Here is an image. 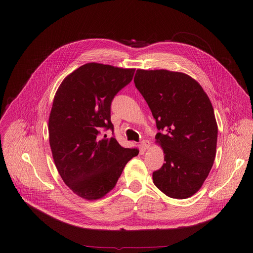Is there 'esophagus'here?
Returning a JSON list of instances; mask_svg holds the SVG:
<instances>
[{"label": "esophagus", "mask_w": 253, "mask_h": 253, "mask_svg": "<svg viewBox=\"0 0 253 253\" xmlns=\"http://www.w3.org/2000/svg\"><path fill=\"white\" fill-rule=\"evenodd\" d=\"M141 145H142V147H143V149H148L149 147H150V145H151V143H150V141L149 140H142L141 141Z\"/></svg>", "instance_id": "esophagus-1"}]
</instances>
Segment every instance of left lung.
Listing matches in <instances>:
<instances>
[{
	"label": "left lung",
	"instance_id": "8db88e82",
	"mask_svg": "<svg viewBox=\"0 0 253 253\" xmlns=\"http://www.w3.org/2000/svg\"><path fill=\"white\" fill-rule=\"evenodd\" d=\"M134 83L160 130L156 140L165 154L153 182L171 198H188L200 189L215 159L218 128L212 104L198 82L180 72L139 69Z\"/></svg>",
	"mask_w": 253,
	"mask_h": 253
}]
</instances>
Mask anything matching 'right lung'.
Here are the masks:
<instances>
[{"label": "right lung", "instance_id": "right-lung-1", "mask_svg": "<svg viewBox=\"0 0 253 253\" xmlns=\"http://www.w3.org/2000/svg\"><path fill=\"white\" fill-rule=\"evenodd\" d=\"M135 69L88 63L67 76L56 92L49 118L53 159L65 184L82 198L103 197L116 185L138 149L124 148L111 130V103L133 79Z\"/></svg>", "mask_w": 253, "mask_h": 253}]
</instances>
